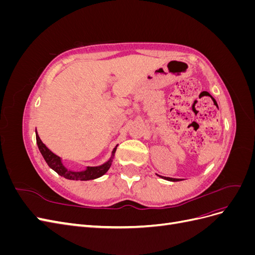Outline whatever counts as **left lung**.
Wrapping results in <instances>:
<instances>
[{
	"mask_svg": "<svg viewBox=\"0 0 255 255\" xmlns=\"http://www.w3.org/2000/svg\"><path fill=\"white\" fill-rule=\"evenodd\" d=\"M161 177H163V179H165V180H168V181H173V182L180 181L179 179H172V177H166V176H161Z\"/></svg>",
	"mask_w": 255,
	"mask_h": 255,
	"instance_id": "obj_1",
	"label": "left lung"
}]
</instances>
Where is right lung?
<instances>
[{"label": "right lung", "mask_w": 255, "mask_h": 255, "mask_svg": "<svg viewBox=\"0 0 255 255\" xmlns=\"http://www.w3.org/2000/svg\"><path fill=\"white\" fill-rule=\"evenodd\" d=\"M37 133V132H36ZM36 140H37V144H38V148H39L40 153L42 154L43 158L47 161V164L49 165L50 168H52L54 171H56L59 175L64 176L65 179L68 180H80V181H88V180H94L97 179V177L102 176L104 173L107 172L109 170L111 165H112V161H113V156L112 158L105 163L102 166H99V167H88L86 170L85 171H81V172H73V171H69L67 169L63 166L60 161V158L55 155L52 151H50L47 145H45L41 139L38 136V134H36ZM116 152V148L113 151V155L114 153Z\"/></svg>", "instance_id": "right-lung-1"}]
</instances>
